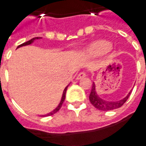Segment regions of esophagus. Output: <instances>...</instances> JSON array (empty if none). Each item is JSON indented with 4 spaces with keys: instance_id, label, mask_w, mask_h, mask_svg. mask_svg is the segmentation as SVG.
<instances>
[{
    "instance_id": "esophagus-1",
    "label": "esophagus",
    "mask_w": 146,
    "mask_h": 146,
    "mask_svg": "<svg viewBox=\"0 0 146 146\" xmlns=\"http://www.w3.org/2000/svg\"><path fill=\"white\" fill-rule=\"evenodd\" d=\"M84 76H86V73H84V72H81V73H80L78 75H77V76H76V79H77V80H80V79L83 78V77H84Z\"/></svg>"
}]
</instances>
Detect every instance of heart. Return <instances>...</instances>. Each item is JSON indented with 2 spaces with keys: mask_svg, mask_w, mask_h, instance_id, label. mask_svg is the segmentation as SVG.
I'll use <instances>...</instances> for the list:
<instances>
[{
  "mask_svg": "<svg viewBox=\"0 0 146 146\" xmlns=\"http://www.w3.org/2000/svg\"><path fill=\"white\" fill-rule=\"evenodd\" d=\"M111 45L108 42L96 41L93 42L88 49V54L92 56L101 55L110 50Z\"/></svg>",
  "mask_w": 146,
  "mask_h": 146,
  "instance_id": "obj_1",
  "label": "heart"
}]
</instances>
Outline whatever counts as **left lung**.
<instances>
[{"mask_svg":"<svg viewBox=\"0 0 146 146\" xmlns=\"http://www.w3.org/2000/svg\"><path fill=\"white\" fill-rule=\"evenodd\" d=\"M131 91L127 94L126 97H124L119 101H107L100 97L96 91V84L95 83L92 84V91L89 95V100L91 104L94 106L96 108L99 109L100 111H111V110H115L122 107L126 101L128 100L130 96Z\"/></svg>","mask_w":146,"mask_h":146,"instance_id":"obj_1","label":"left lung"}]
</instances>
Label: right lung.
I'll list each match as a JSON object with an SVG mask.
<instances>
[{"label": "right lung", "instance_id": "add662e5", "mask_svg": "<svg viewBox=\"0 0 146 146\" xmlns=\"http://www.w3.org/2000/svg\"><path fill=\"white\" fill-rule=\"evenodd\" d=\"M39 38H42L40 37H35V38H31V40H29V41L26 42H23V43H22V44L19 45L18 46H17V48H19V47H21V46H27V45H30L35 40V39H39ZM16 48V49H17ZM67 88H68V86L64 89V91H63V94H62V100H61V101H60V104H58V106L56 108L54 111H52L51 112H50V113H48V114H46V115H42V117H44V116H50V115H54V114H55L56 112H58L60 110V108H62V105L63 102H64V100H65V98H66V90H67Z\"/></svg>", "mask_w": 146, "mask_h": 146}]
</instances>
